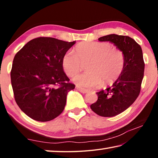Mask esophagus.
<instances>
[{"label":"esophagus","mask_w":158,"mask_h":158,"mask_svg":"<svg viewBox=\"0 0 158 158\" xmlns=\"http://www.w3.org/2000/svg\"><path fill=\"white\" fill-rule=\"evenodd\" d=\"M76 89L78 90H79V91L82 93H86L89 92V90H88L82 89V88H80V87H76Z\"/></svg>","instance_id":"esophagus-1"}]
</instances>
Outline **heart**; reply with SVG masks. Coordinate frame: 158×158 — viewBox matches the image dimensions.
I'll list each match as a JSON object with an SVG mask.
<instances>
[{"mask_svg": "<svg viewBox=\"0 0 158 158\" xmlns=\"http://www.w3.org/2000/svg\"><path fill=\"white\" fill-rule=\"evenodd\" d=\"M75 51L76 53L69 50L63 55L62 67L67 75L73 77L86 63L87 71L73 78V81L79 86H107L121 77L125 69L123 51L114 47L109 42H82L77 45Z\"/></svg>", "mask_w": 158, "mask_h": 158, "instance_id": "1", "label": "heart"}]
</instances>
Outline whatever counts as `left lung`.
Wrapping results in <instances>:
<instances>
[{"instance_id": "1", "label": "left lung", "mask_w": 158, "mask_h": 158, "mask_svg": "<svg viewBox=\"0 0 158 158\" xmlns=\"http://www.w3.org/2000/svg\"><path fill=\"white\" fill-rule=\"evenodd\" d=\"M98 40L113 42L125 55V66L121 77L112 86L96 93L98 100L90 105L99 116L112 117L126 110L138 98L145 63L141 46L129 36L111 34Z\"/></svg>"}]
</instances>
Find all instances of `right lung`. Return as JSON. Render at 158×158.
<instances>
[{
    "mask_svg": "<svg viewBox=\"0 0 158 158\" xmlns=\"http://www.w3.org/2000/svg\"><path fill=\"white\" fill-rule=\"evenodd\" d=\"M74 43L40 37L15 56L10 73L15 100L32 119L49 121L64 110L67 94L75 85L64 73L62 58Z\"/></svg>",
    "mask_w": 158,
    "mask_h": 158,
    "instance_id": "right-lung-1",
    "label": "right lung"
}]
</instances>
